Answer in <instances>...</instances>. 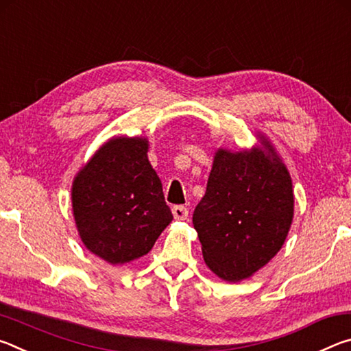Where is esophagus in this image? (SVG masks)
<instances>
[{
  "instance_id": "obj_1",
  "label": "esophagus",
  "mask_w": 351,
  "mask_h": 351,
  "mask_svg": "<svg viewBox=\"0 0 351 351\" xmlns=\"http://www.w3.org/2000/svg\"><path fill=\"white\" fill-rule=\"evenodd\" d=\"M171 213H173L175 219H187L189 209H187V207H184V206H173Z\"/></svg>"
}]
</instances>
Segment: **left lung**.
<instances>
[{"label":"left lung","instance_id":"8db88e82","mask_svg":"<svg viewBox=\"0 0 351 351\" xmlns=\"http://www.w3.org/2000/svg\"><path fill=\"white\" fill-rule=\"evenodd\" d=\"M218 148L193 228L206 265L226 282H240L280 251L294 215L293 182L274 148Z\"/></svg>","mask_w":351,"mask_h":351}]
</instances>
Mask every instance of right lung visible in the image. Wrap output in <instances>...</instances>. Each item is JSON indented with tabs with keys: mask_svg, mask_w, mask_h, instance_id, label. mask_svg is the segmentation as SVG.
<instances>
[{
	"mask_svg": "<svg viewBox=\"0 0 351 351\" xmlns=\"http://www.w3.org/2000/svg\"><path fill=\"white\" fill-rule=\"evenodd\" d=\"M147 152L144 138L110 139L73 182V212L83 245L111 265L150 252L173 219Z\"/></svg>",
	"mask_w": 351,
	"mask_h": 351,
	"instance_id": "right-lung-1",
	"label": "right lung"
}]
</instances>
